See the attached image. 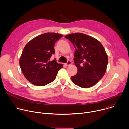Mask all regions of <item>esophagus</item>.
Listing matches in <instances>:
<instances>
[{"label":"esophagus","instance_id":"esophagus-1","mask_svg":"<svg viewBox=\"0 0 129 129\" xmlns=\"http://www.w3.org/2000/svg\"><path fill=\"white\" fill-rule=\"evenodd\" d=\"M71 64V62L70 61H68L65 64V65L66 66H68L70 65Z\"/></svg>","mask_w":129,"mask_h":129}]
</instances>
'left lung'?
Returning a JSON list of instances; mask_svg holds the SVG:
<instances>
[{"instance_id":"8db88e82","label":"left lung","mask_w":129,"mask_h":129,"mask_svg":"<svg viewBox=\"0 0 129 129\" xmlns=\"http://www.w3.org/2000/svg\"><path fill=\"white\" fill-rule=\"evenodd\" d=\"M74 45V62L78 68L77 74L71 77L75 84L82 88L95 85L105 75L108 63L105 49L100 41L84 34L66 35Z\"/></svg>"}]
</instances>
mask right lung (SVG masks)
<instances>
[{
    "label": "right lung",
    "instance_id": "add662e5",
    "mask_svg": "<svg viewBox=\"0 0 129 129\" xmlns=\"http://www.w3.org/2000/svg\"><path fill=\"white\" fill-rule=\"evenodd\" d=\"M63 36L44 33L36 37L25 46L19 60L20 67L24 76L33 85L41 86L51 83L63 67V64L56 60L50 61L54 54V44Z\"/></svg>",
    "mask_w": 129,
    "mask_h": 129
}]
</instances>
